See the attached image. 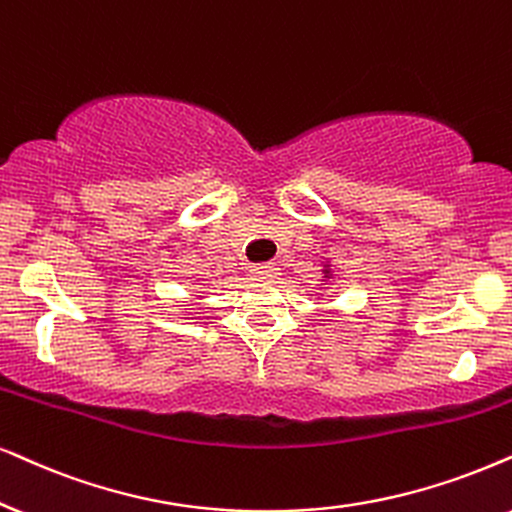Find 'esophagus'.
Masks as SVG:
<instances>
[{
    "instance_id": "34e87169",
    "label": "esophagus",
    "mask_w": 512,
    "mask_h": 512,
    "mask_svg": "<svg viewBox=\"0 0 512 512\" xmlns=\"http://www.w3.org/2000/svg\"><path fill=\"white\" fill-rule=\"evenodd\" d=\"M252 271H255V276H260V278H276L281 269H278L276 262H262V264H255Z\"/></svg>"
}]
</instances>
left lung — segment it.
Returning a JSON list of instances; mask_svg holds the SVG:
<instances>
[{
	"instance_id": "left-lung-1",
	"label": "left lung",
	"mask_w": 512,
	"mask_h": 512,
	"mask_svg": "<svg viewBox=\"0 0 512 512\" xmlns=\"http://www.w3.org/2000/svg\"><path fill=\"white\" fill-rule=\"evenodd\" d=\"M326 278H331V271H328V269H326Z\"/></svg>"
}]
</instances>
